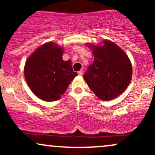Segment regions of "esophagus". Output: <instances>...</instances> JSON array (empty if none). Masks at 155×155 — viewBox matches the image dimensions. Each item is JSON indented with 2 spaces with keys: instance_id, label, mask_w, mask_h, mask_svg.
<instances>
[{
  "instance_id": "obj_1",
  "label": "esophagus",
  "mask_w": 155,
  "mask_h": 155,
  "mask_svg": "<svg viewBox=\"0 0 155 155\" xmlns=\"http://www.w3.org/2000/svg\"><path fill=\"white\" fill-rule=\"evenodd\" d=\"M82 73H83L82 71H78V74H79V76H81L82 75Z\"/></svg>"
}]
</instances>
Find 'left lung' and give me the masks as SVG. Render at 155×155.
Segmentation results:
<instances>
[{
	"label": "left lung",
	"instance_id": "left-lung-1",
	"mask_svg": "<svg viewBox=\"0 0 155 155\" xmlns=\"http://www.w3.org/2000/svg\"><path fill=\"white\" fill-rule=\"evenodd\" d=\"M92 47L95 58L84 74V79L101 100L114 99L126 90L130 82V61L125 52L110 41L105 40L101 47Z\"/></svg>",
	"mask_w": 155,
	"mask_h": 155
}]
</instances>
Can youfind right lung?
<instances>
[{"label": "right lung", "mask_w": 155, "mask_h": 155, "mask_svg": "<svg viewBox=\"0 0 155 155\" xmlns=\"http://www.w3.org/2000/svg\"><path fill=\"white\" fill-rule=\"evenodd\" d=\"M63 52L62 48L49 42L38 48L26 61L24 73L27 83L44 101L60 99L77 76L71 60H63Z\"/></svg>", "instance_id": "add662e5"}]
</instances>
